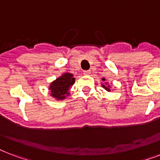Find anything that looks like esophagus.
Listing matches in <instances>:
<instances>
[{
    "instance_id": "esophagus-1",
    "label": "esophagus",
    "mask_w": 160,
    "mask_h": 160,
    "mask_svg": "<svg viewBox=\"0 0 160 160\" xmlns=\"http://www.w3.org/2000/svg\"><path fill=\"white\" fill-rule=\"evenodd\" d=\"M83 74L85 75H89L90 74V70H85V71L83 72Z\"/></svg>"
}]
</instances>
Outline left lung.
<instances>
[{"label": "left lung", "instance_id": "left-lung-1", "mask_svg": "<svg viewBox=\"0 0 160 160\" xmlns=\"http://www.w3.org/2000/svg\"><path fill=\"white\" fill-rule=\"evenodd\" d=\"M102 81L103 82H105L104 84L101 85H102V87L104 88L105 90H107V91H109H109H110V85H109L107 82H105V78H102Z\"/></svg>", "mask_w": 160, "mask_h": 160}]
</instances>
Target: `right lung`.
<instances>
[{"instance_id":"obj_1","label":"right lung","mask_w":160,"mask_h":160,"mask_svg":"<svg viewBox=\"0 0 160 160\" xmlns=\"http://www.w3.org/2000/svg\"><path fill=\"white\" fill-rule=\"evenodd\" d=\"M75 79L71 73H64L51 83L49 86L50 94L57 100H65L70 95V88L74 85Z\"/></svg>"}]
</instances>
